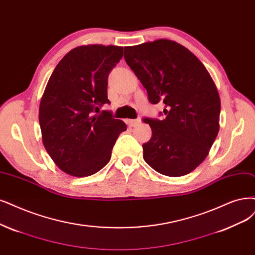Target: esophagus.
Listing matches in <instances>:
<instances>
[{
	"instance_id": "34e87169",
	"label": "esophagus",
	"mask_w": 255,
	"mask_h": 255,
	"mask_svg": "<svg viewBox=\"0 0 255 255\" xmlns=\"http://www.w3.org/2000/svg\"><path fill=\"white\" fill-rule=\"evenodd\" d=\"M139 120L138 119H136V120H128L127 121V124L130 126V127H135V126H137L138 124H139Z\"/></svg>"
}]
</instances>
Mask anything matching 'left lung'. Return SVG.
<instances>
[{"mask_svg": "<svg viewBox=\"0 0 255 255\" xmlns=\"http://www.w3.org/2000/svg\"><path fill=\"white\" fill-rule=\"evenodd\" d=\"M124 58L149 102L165 104L163 120L143 119L152 130L143 144L145 162L167 176L190 173L220 129L221 100L209 72L186 47L165 39L125 47Z\"/></svg>", "mask_w": 255, "mask_h": 255, "instance_id": "obj_1", "label": "left lung"}]
</instances>
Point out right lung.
<instances>
[{"instance_id": "right-lung-1", "label": "right lung", "mask_w": 255, "mask_h": 255, "mask_svg": "<svg viewBox=\"0 0 255 255\" xmlns=\"http://www.w3.org/2000/svg\"><path fill=\"white\" fill-rule=\"evenodd\" d=\"M123 58V47L87 45L70 50L56 65L40 104L43 144L61 170L92 175L110 161L119 135L127 129L112 113L108 75Z\"/></svg>"}]
</instances>
